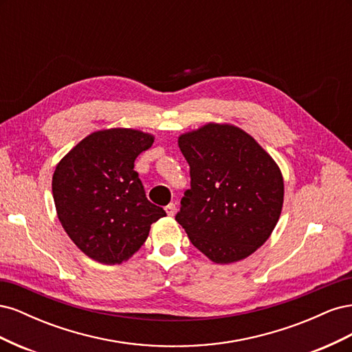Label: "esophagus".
I'll return each instance as SVG.
<instances>
[{
	"mask_svg": "<svg viewBox=\"0 0 352 352\" xmlns=\"http://www.w3.org/2000/svg\"><path fill=\"white\" fill-rule=\"evenodd\" d=\"M166 212H167V216H170V217H173L175 214H176V204H173V202H170L168 206H166Z\"/></svg>",
	"mask_w": 352,
	"mask_h": 352,
	"instance_id": "obj_1",
	"label": "esophagus"
}]
</instances>
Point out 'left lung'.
Masks as SVG:
<instances>
[{"label": "left lung", "mask_w": 352, "mask_h": 352, "mask_svg": "<svg viewBox=\"0 0 352 352\" xmlns=\"http://www.w3.org/2000/svg\"><path fill=\"white\" fill-rule=\"evenodd\" d=\"M177 144L190 168V189L176 221L211 261L247 258L280 217L279 166L251 135L228 123H207L180 135Z\"/></svg>", "instance_id": "obj_1"}]
</instances>
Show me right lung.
I'll return each mask as SVG.
<instances>
[{
	"mask_svg": "<svg viewBox=\"0 0 352 352\" xmlns=\"http://www.w3.org/2000/svg\"><path fill=\"white\" fill-rule=\"evenodd\" d=\"M154 142L136 129L88 135L61 158L52 197L63 229L89 258L120 264L140 250L154 221L166 216L145 197L135 160Z\"/></svg>",
	"mask_w": 352,
	"mask_h": 352,
	"instance_id": "right-lung-1",
	"label": "right lung"
}]
</instances>
